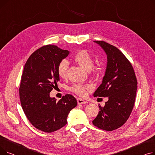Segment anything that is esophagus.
<instances>
[{
  "label": "esophagus",
  "instance_id": "esophagus-1",
  "mask_svg": "<svg viewBox=\"0 0 155 155\" xmlns=\"http://www.w3.org/2000/svg\"><path fill=\"white\" fill-rule=\"evenodd\" d=\"M77 102H78V104H81V105L85 104L87 103V101H84V100H83L82 99H80V98L77 99Z\"/></svg>",
  "mask_w": 155,
  "mask_h": 155
}]
</instances>
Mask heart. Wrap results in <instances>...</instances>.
Masks as SVG:
<instances>
[{
	"mask_svg": "<svg viewBox=\"0 0 155 155\" xmlns=\"http://www.w3.org/2000/svg\"><path fill=\"white\" fill-rule=\"evenodd\" d=\"M74 60L80 67L87 71H90L94 65V59L92 55L86 50L79 51L74 56ZM68 68V62L66 60H61L57 67V73L61 78H65L67 77ZM91 87L81 84H74L70 87V91L75 93L80 97L87 95L88 91L91 90Z\"/></svg>",
	"mask_w": 155,
	"mask_h": 155,
	"instance_id": "obj_1",
	"label": "heart"
}]
</instances>
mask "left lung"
Listing matches in <instances>:
<instances>
[{"label":"left lung","instance_id":"obj_1","mask_svg":"<svg viewBox=\"0 0 155 155\" xmlns=\"http://www.w3.org/2000/svg\"><path fill=\"white\" fill-rule=\"evenodd\" d=\"M107 56V68L102 83L94 97H106L105 106H99L93 124L111 131L123 126L133 110L137 91V79L131 63L118 48L103 41H94Z\"/></svg>","mask_w":155,"mask_h":155}]
</instances>
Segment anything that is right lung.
Masks as SVG:
<instances>
[{
    "label": "right lung",
    "mask_w": 155,
    "mask_h": 155,
    "mask_svg": "<svg viewBox=\"0 0 155 155\" xmlns=\"http://www.w3.org/2000/svg\"><path fill=\"white\" fill-rule=\"evenodd\" d=\"M68 54V50L46 45L32 53L24 65L19 87L21 106L31 124L45 133L56 131L66 125L69 112L77 105L70 94L58 102L50 96L60 80L58 64Z\"/></svg>",
    "instance_id": "obj_1"
}]
</instances>
